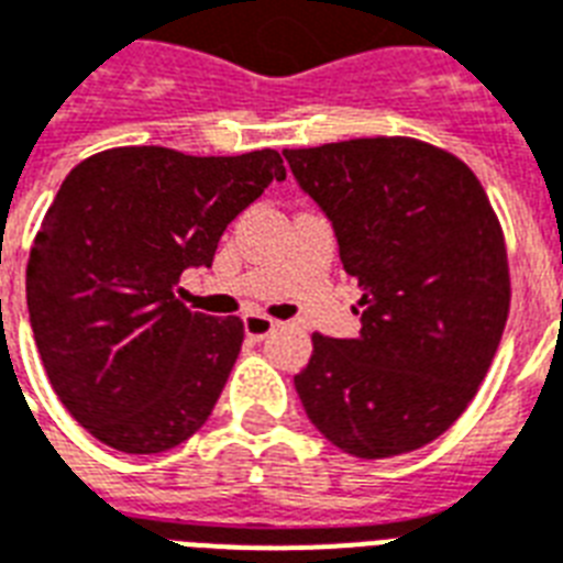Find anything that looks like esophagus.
<instances>
[{"mask_svg":"<svg viewBox=\"0 0 563 563\" xmlns=\"http://www.w3.org/2000/svg\"><path fill=\"white\" fill-rule=\"evenodd\" d=\"M276 319L264 317V313H250V317H244V331L250 340H264V336L276 331Z\"/></svg>","mask_w":563,"mask_h":563,"instance_id":"esophagus-1","label":"esophagus"}]
</instances>
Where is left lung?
Segmentation results:
<instances>
[{"label": "left lung", "instance_id": "obj_1", "mask_svg": "<svg viewBox=\"0 0 563 563\" xmlns=\"http://www.w3.org/2000/svg\"><path fill=\"white\" fill-rule=\"evenodd\" d=\"M360 287V334H313L294 377L319 433L357 460L418 451L474 401L509 319L506 238L460 156L412 136L282 151Z\"/></svg>", "mask_w": 563, "mask_h": 563}]
</instances>
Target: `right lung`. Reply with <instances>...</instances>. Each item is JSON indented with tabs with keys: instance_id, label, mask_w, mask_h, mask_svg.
Segmentation results:
<instances>
[{
	"instance_id": "right-lung-1",
	"label": "right lung",
	"mask_w": 563,
	"mask_h": 563,
	"mask_svg": "<svg viewBox=\"0 0 563 563\" xmlns=\"http://www.w3.org/2000/svg\"><path fill=\"white\" fill-rule=\"evenodd\" d=\"M278 151L188 156L128 145L69 170L40 223L25 294L60 404L98 442L162 453L206 424L235 366L244 322L179 299L223 229L285 179Z\"/></svg>"
}]
</instances>
